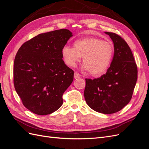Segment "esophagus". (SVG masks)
<instances>
[{"label":"esophagus","instance_id":"34e87169","mask_svg":"<svg viewBox=\"0 0 149 149\" xmlns=\"http://www.w3.org/2000/svg\"><path fill=\"white\" fill-rule=\"evenodd\" d=\"M80 76H81V75L78 73V72H75L74 74V78L75 79H77V78H80Z\"/></svg>","mask_w":149,"mask_h":149}]
</instances>
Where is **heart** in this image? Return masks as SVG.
<instances>
[{
  "instance_id": "heart-1",
  "label": "heart",
  "mask_w": 149,
  "mask_h": 149,
  "mask_svg": "<svg viewBox=\"0 0 149 149\" xmlns=\"http://www.w3.org/2000/svg\"><path fill=\"white\" fill-rule=\"evenodd\" d=\"M113 55V45L95 37L78 39L74 42L73 47L65 45L61 49V56L67 66H74L83 57L84 69L94 76L106 73Z\"/></svg>"
}]
</instances>
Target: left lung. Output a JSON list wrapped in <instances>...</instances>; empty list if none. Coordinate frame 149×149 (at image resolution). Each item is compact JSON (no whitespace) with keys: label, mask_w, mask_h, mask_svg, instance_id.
<instances>
[{"label":"left lung","mask_w":149,"mask_h":149,"mask_svg":"<svg viewBox=\"0 0 149 149\" xmlns=\"http://www.w3.org/2000/svg\"><path fill=\"white\" fill-rule=\"evenodd\" d=\"M105 33L114 43L113 59L105 74L94 79H86L84 96L92 109L109 114L120 111L131 100L137 79V67L125 40L114 33Z\"/></svg>","instance_id":"8db88e82"}]
</instances>
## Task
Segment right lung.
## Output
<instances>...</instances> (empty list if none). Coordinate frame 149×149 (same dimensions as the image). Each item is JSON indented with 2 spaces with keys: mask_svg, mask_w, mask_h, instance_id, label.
Segmentation results:
<instances>
[{
  "mask_svg": "<svg viewBox=\"0 0 149 149\" xmlns=\"http://www.w3.org/2000/svg\"><path fill=\"white\" fill-rule=\"evenodd\" d=\"M73 36L67 29L39 34L24 43L13 63V83L24 106L48 115L62 106V96L73 81L74 71L62 59L61 49Z\"/></svg>",
  "mask_w": 149,
  "mask_h": 149,
  "instance_id": "1",
  "label": "right lung"
}]
</instances>
